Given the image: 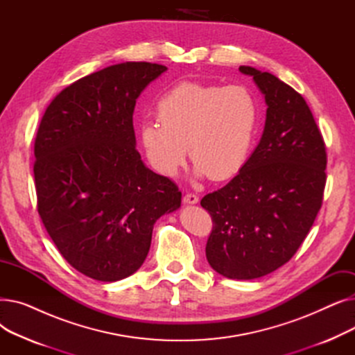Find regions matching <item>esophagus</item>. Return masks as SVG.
<instances>
[{
    "label": "esophagus",
    "instance_id": "34e87169",
    "mask_svg": "<svg viewBox=\"0 0 355 355\" xmlns=\"http://www.w3.org/2000/svg\"><path fill=\"white\" fill-rule=\"evenodd\" d=\"M182 201H184L185 204H197V202H198V197H197L196 194L189 193V194H185V196H184Z\"/></svg>",
    "mask_w": 355,
    "mask_h": 355
}]
</instances>
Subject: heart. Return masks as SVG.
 <instances>
[{
  "mask_svg": "<svg viewBox=\"0 0 355 355\" xmlns=\"http://www.w3.org/2000/svg\"><path fill=\"white\" fill-rule=\"evenodd\" d=\"M159 122L141 125V142L155 171L173 177L187 157L196 174L223 181L246 164L259 123V103L245 86L181 82L159 98Z\"/></svg>",
  "mask_w": 355,
  "mask_h": 355,
  "instance_id": "heart-1",
  "label": "heart"
}]
</instances>
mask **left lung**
Wrapping results in <instances>:
<instances>
[{
    "label": "left lung",
    "mask_w": 355,
    "mask_h": 355,
    "mask_svg": "<svg viewBox=\"0 0 355 355\" xmlns=\"http://www.w3.org/2000/svg\"><path fill=\"white\" fill-rule=\"evenodd\" d=\"M239 70L265 96L263 135L239 174L200 204L213 220L206 246L210 266L249 281L289 262L302 245L322 206L327 153L300 93L272 73Z\"/></svg>",
    "instance_id": "left-lung-1"
}]
</instances>
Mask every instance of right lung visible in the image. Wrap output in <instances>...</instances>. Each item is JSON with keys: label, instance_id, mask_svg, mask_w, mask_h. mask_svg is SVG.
Returning a JSON list of instances; mask_svg holds the SVG:
<instances>
[{"label": "right lung", "instance_id": "1", "mask_svg": "<svg viewBox=\"0 0 355 355\" xmlns=\"http://www.w3.org/2000/svg\"><path fill=\"white\" fill-rule=\"evenodd\" d=\"M165 66L126 62L71 83L47 106L34 142L37 209L62 256L80 273L116 282L149 252L155 221L181 191L145 166L132 115Z\"/></svg>", "mask_w": 355, "mask_h": 355}]
</instances>
